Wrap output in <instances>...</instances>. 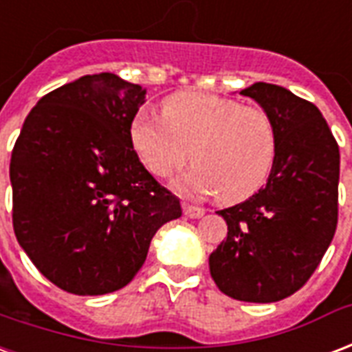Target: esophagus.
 Returning <instances> with one entry per match:
<instances>
[{
	"mask_svg": "<svg viewBox=\"0 0 352 352\" xmlns=\"http://www.w3.org/2000/svg\"><path fill=\"white\" fill-rule=\"evenodd\" d=\"M184 214L188 216V218H201L205 214V210L201 207H196V205H188V203H184L183 205Z\"/></svg>",
	"mask_w": 352,
	"mask_h": 352,
	"instance_id": "esophagus-1",
	"label": "esophagus"
}]
</instances>
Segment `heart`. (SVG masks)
<instances>
[{
  "mask_svg": "<svg viewBox=\"0 0 352 352\" xmlns=\"http://www.w3.org/2000/svg\"><path fill=\"white\" fill-rule=\"evenodd\" d=\"M130 143L155 177H169L186 162L194 168L177 181L192 196L214 194L236 203L261 188L274 166L278 132L261 106L181 91L164 98L162 117L136 113Z\"/></svg>",
  "mask_w": 352,
  "mask_h": 352,
  "instance_id": "1",
  "label": "heart"
}]
</instances>
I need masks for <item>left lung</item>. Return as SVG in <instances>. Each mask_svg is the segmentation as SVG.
Returning a JSON list of instances; mask_svg holds the SVG:
<instances>
[{
	"instance_id": "1",
	"label": "left lung",
	"mask_w": 352,
	"mask_h": 352,
	"mask_svg": "<svg viewBox=\"0 0 352 352\" xmlns=\"http://www.w3.org/2000/svg\"><path fill=\"white\" fill-rule=\"evenodd\" d=\"M241 95L274 119L278 153L257 194L218 210L228 236L210 276L235 300L278 302L308 282L334 239L340 147L319 108L285 87L257 82Z\"/></svg>"
}]
</instances>
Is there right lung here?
Returning a JSON list of instances; mask_svg holds the SVG:
<instances>
[{
    "mask_svg": "<svg viewBox=\"0 0 352 352\" xmlns=\"http://www.w3.org/2000/svg\"><path fill=\"white\" fill-rule=\"evenodd\" d=\"M143 102L138 83L111 72L82 76L44 95L14 143V235L38 272L67 293L123 289L156 231L183 214L130 143Z\"/></svg>",
    "mask_w": 352,
    "mask_h": 352,
    "instance_id": "add662e5",
    "label": "right lung"
}]
</instances>
